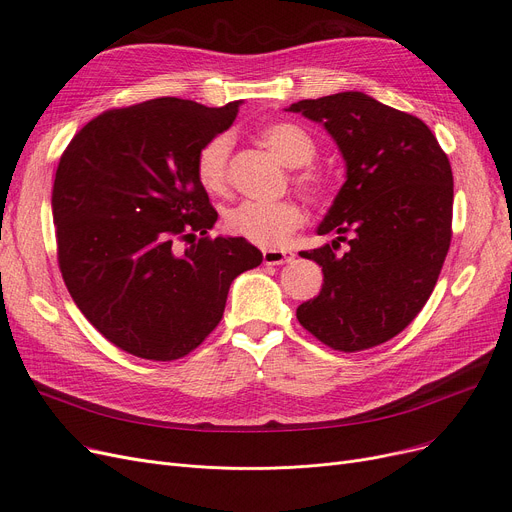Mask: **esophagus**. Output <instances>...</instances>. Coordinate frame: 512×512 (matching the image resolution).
Returning a JSON list of instances; mask_svg holds the SVG:
<instances>
[{
	"label": "esophagus",
	"mask_w": 512,
	"mask_h": 512,
	"mask_svg": "<svg viewBox=\"0 0 512 512\" xmlns=\"http://www.w3.org/2000/svg\"><path fill=\"white\" fill-rule=\"evenodd\" d=\"M262 260H264V264H285V262L294 260V254H291L289 250H264Z\"/></svg>",
	"instance_id": "34e87169"
}]
</instances>
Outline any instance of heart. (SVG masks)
Returning a JSON list of instances; mask_svg holds the SVG:
<instances>
[{"label": "heart", "mask_w": 512, "mask_h": 512, "mask_svg": "<svg viewBox=\"0 0 512 512\" xmlns=\"http://www.w3.org/2000/svg\"><path fill=\"white\" fill-rule=\"evenodd\" d=\"M262 141L289 166L302 168L308 166L316 156V143L312 137L298 125L291 123H269L260 129ZM233 148V139L227 133L214 135L208 139L196 158V175L200 185L218 193L227 185L229 156ZM296 183L308 196H321L325 191V181L312 170H302L296 177ZM225 229L262 248H277L287 241L302 223L304 214L300 206L291 200L283 202H254L246 200L225 212Z\"/></svg>", "instance_id": "1"}]
</instances>
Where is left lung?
<instances>
[{
  "label": "left lung",
  "mask_w": 512,
  "mask_h": 512,
  "mask_svg": "<svg viewBox=\"0 0 512 512\" xmlns=\"http://www.w3.org/2000/svg\"><path fill=\"white\" fill-rule=\"evenodd\" d=\"M335 141L346 183L327 210L325 246L300 252L323 266L321 294L298 321L333 350L358 352L398 335L421 312L440 277L452 237V168L421 118L362 91L291 104ZM350 232L339 257L334 243Z\"/></svg>",
  "instance_id": "1"
}]
</instances>
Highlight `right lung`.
<instances>
[{
  "instance_id": "right-lung-1",
  "label": "right lung",
  "mask_w": 512,
  "mask_h": 512,
  "mask_svg": "<svg viewBox=\"0 0 512 512\" xmlns=\"http://www.w3.org/2000/svg\"><path fill=\"white\" fill-rule=\"evenodd\" d=\"M239 106L156 97L108 110L60 158L52 212L64 283L85 319L133 356L196 350L221 323L233 279L262 262L246 239L208 237L218 214L196 175L202 145ZM198 232L174 252L175 238Z\"/></svg>"
}]
</instances>
